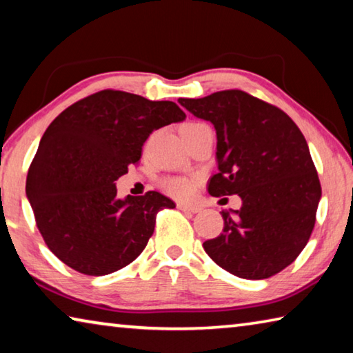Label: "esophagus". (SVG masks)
Returning a JSON list of instances; mask_svg holds the SVG:
<instances>
[{"label": "esophagus", "mask_w": 353, "mask_h": 353, "mask_svg": "<svg viewBox=\"0 0 353 353\" xmlns=\"http://www.w3.org/2000/svg\"><path fill=\"white\" fill-rule=\"evenodd\" d=\"M177 208H179V210H182V212H191V213H198V212H201V207H198V205L182 204V202H179Z\"/></svg>", "instance_id": "obj_1"}]
</instances>
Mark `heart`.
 <instances>
[{"label":"heart","mask_w":353,"mask_h":353,"mask_svg":"<svg viewBox=\"0 0 353 353\" xmlns=\"http://www.w3.org/2000/svg\"><path fill=\"white\" fill-rule=\"evenodd\" d=\"M198 124L202 123H185L183 128H191V126H198ZM163 190L166 193L174 196V198L179 199H185L191 196V193L194 191V182L188 177H170L163 181Z\"/></svg>","instance_id":"heart-1"}]
</instances>
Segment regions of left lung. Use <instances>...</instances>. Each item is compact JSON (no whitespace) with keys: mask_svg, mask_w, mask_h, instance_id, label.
I'll return each mask as SVG.
<instances>
[{"mask_svg":"<svg viewBox=\"0 0 353 353\" xmlns=\"http://www.w3.org/2000/svg\"><path fill=\"white\" fill-rule=\"evenodd\" d=\"M179 104L216 130L208 193L243 201L240 210L223 212V234L204 243L205 252L236 277L276 276L307 246L321 199L305 137L283 110L241 90Z\"/></svg>","mask_w":353,"mask_h":353,"instance_id":"8db88e82","label":"left lung"}]
</instances>
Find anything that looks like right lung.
I'll use <instances>...</instances> for the list:
<instances>
[{"instance_id": "add662e5", "label": "right lung", "mask_w": 353, "mask_h": 353, "mask_svg": "<svg viewBox=\"0 0 353 353\" xmlns=\"http://www.w3.org/2000/svg\"><path fill=\"white\" fill-rule=\"evenodd\" d=\"M183 119L172 101L101 90L48 126L29 166L26 196L59 260L87 276H105L143 252L157 213L176 204L159 191L119 199L115 181L139 163L152 130Z\"/></svg>"}]
</instances>
